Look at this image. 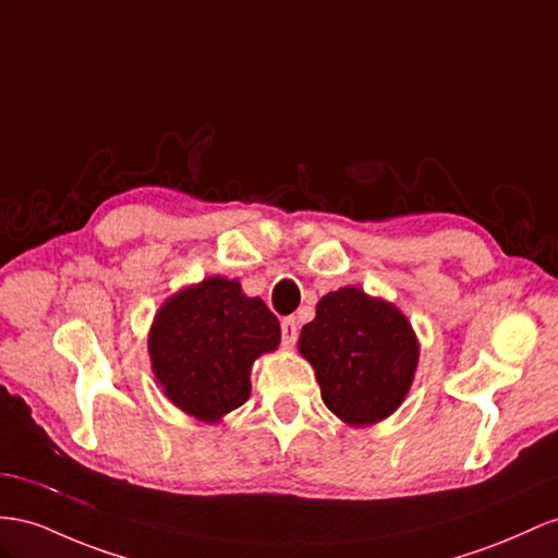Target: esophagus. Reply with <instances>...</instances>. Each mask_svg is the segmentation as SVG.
Wrapping results in <instances>:
<instances>
[{
  "mask_svg": "<svg viewBox=\"0 0 558 558\" xmlns=\"http://www.w3.org/2000/svg\"><path fill=\"white\" fill-rule=\"evenodd\" d=\"M280 332H282V344L284 347H292L294 341H296V332H299V325H296V320L290 316V318H282L280 320Z\"/></svg>",
  "mask_w": 558,
  "mask_h": 558,
  "instance_id": "esophagus-1",
  "label": "esophagus"
}]
</instances>
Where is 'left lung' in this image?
I'll use <instances>...</instances> for the list:
<instances>
[{"label": "left lung", "mask_w": 558, "mask_h": 558, "mask_svg": "<svg viewBox=\"0 0 558 558\" xmlns=\"http://www.w3.org/2000/svg\"><path fill=\"white\" fill-rule=\"evenodd\" d=\"M296 347L316 373L327 410L359 428L403 405L420 363V339L405 313L355 284L320 299Z\"/></svg>", "instance_id": "left-lung-1"}]
</instances>
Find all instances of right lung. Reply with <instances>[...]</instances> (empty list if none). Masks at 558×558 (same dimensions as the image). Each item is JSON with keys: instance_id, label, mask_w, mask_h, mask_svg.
<instances>
[{"instance_id": "obj_1", "label": "right lung", "mask_w": 558, "mask_h": 558, "mask_svg": "<svg viewBox=\"0 0 558 558\" xmlns=\"http://www.w3.org/2000/svg\"><path fill=\"white\" fill-rule=\"evenodd\" d=\"M280 347V323L240 280L209 276L185 284L157 308L148 355L169 403L219 424L252 393V365Z\"/></svg>"}]
</instances>
